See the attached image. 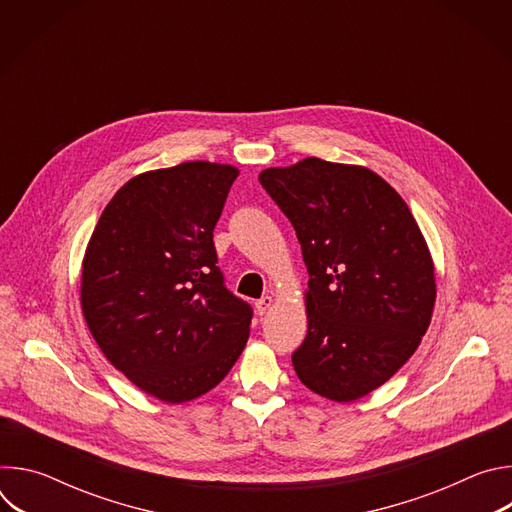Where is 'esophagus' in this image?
<instances>
[{
	"label": "esophagus",
	"instance_id": "esophagus-1",
	"mask_svg": "<svg viewBox=\"0 0 512 512\" xmlns=\"http://www.w3.org/2000/svg\"><path fill=\"white\" fill-rule=\"evenodd\" d=\"M271 306H273V296H263V298L255 304V308H257V312H259V316L267 314V312L271 310Z\"/></svg>",
	"mask_w": 512,
	"mask_h": 512
}]
</instances>
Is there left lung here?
Returning <instances> with one entry per match:
<instances>
[{"instance_id":"1","label":"left lung","mask_w":512,"mask_h":512,"mask_svg":"<svg viewBox=\"0 0 512 512\" xmlns=\"http://www.w3.org/2000/svg\"><path fill=\"white\" fill-rule=\"evenodd\" d=\"M294 225L310 273L300 381L348 403L385 385L417 350L435 304V267L409 206L364 166L306 158L259 174Z\"/></svg>"}]
</instances>
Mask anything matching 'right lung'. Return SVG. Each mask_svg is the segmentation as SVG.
Returning a JSON list of instances; mask_svg holds the SVG:
<instances>
[{
    "label": "right lung",
    "mask_w": 512,
    "mask_h": 512,
    "mask_svg": "<svg viewBox=\"0 0 512 512\" xmlns=\"http://www.w3.org/2000/svg\"><path fill=\"white\" fill-rule=\"evenodd\" d=\"M239 176L184 162L125 182L89 239L85 322L117 371L164 403L192 401L241 356L251 308L225 287L212 231Z\"/></svg>",
    "instance_id": "add662e5"
}]
</instances>
